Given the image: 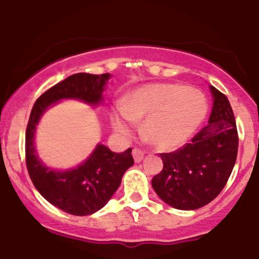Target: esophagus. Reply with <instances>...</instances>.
Here are the masks:
<instances>
[{
    "mask_svg": "<svg viewBox=\"0 0 259 259\" xmlns=\"http://www.w3.org/2000/svg\"><path fill=\"white\" fill-rule=\"evenodd\" d=\"M133 156H134V160H135V162H140V161H142L143 156H145V152L139 148H134Z\"/></svg>",
    "mask_w": 259,
    "mask_h": 259,
    "instance_id": "obj_1",
    "label": "esophagus"
}]
</instances>
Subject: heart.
I'll use <instances>...</instances> for the list:
<instances>
[{"mask_svg": "<svg viewBox=\"0 0 259 259\" xmlns=\"http://www.w3.org/2000/svg\"><path fill=\"white\" fill-rule=\"evenodd\" d=\"M207 113L201 92L175 83L145 86L112 113L113 129L130 135L137 120L145 119L147 140L160 148H173L194 135Z\"/></svg>", "mask_w": 259, "mask_h": 259, "instance_id": "obj_1", "label": "heart"}]
</instances>
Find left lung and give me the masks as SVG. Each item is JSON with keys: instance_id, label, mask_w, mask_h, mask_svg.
<instances>
[{"instance_id": "obj_1", "label": "left lung", "mask_w": 259, "mask_h": 259, "mask_svg": "<svg viewBox=\"0 0 259 259\" xmlns=\"http://www.w3.org/2000/svg\"><path fill=\"white\" fill-rule=\"evenodd\" d=\"M214 98L209 122L191 142L162 153V171L152 179L160 198L181 210L210 203L225 188L238 154V132L227 97L210 86Z\"/></svg>"}]
</instances>
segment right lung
<instances>
[{"label":"right lung","instance_id":"obj_1","mask_svg":"<svg viewBox=\"0 0 259 259\" xmlns=\"http://www.w3.org/2000/svg\"><path fill=\"white\" fill-rule=\"evenodd\" d=\"M111 75L74 74L49 88L34 103L26 129V166L31 181L42 197L68 214L84 217L104 207L119 188L122 177L134 165L132 148L113 153L98 145L86 161L77 167L56 171L39 160L34 133L39 119L49 107L62 99H76L97 106Z\"/></svg>","mask_w":259,"mask_h":259}]
</instances>
